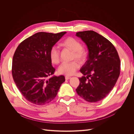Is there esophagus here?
Listing matches in <instances>:
<instances>
[{"instance_id": "1", "label": "esophagus", "mask_w": 134, "mask_h": 134, "mask_svg": "<svg viewBox=\"0 0 134 134\" xmlns=\"http://www.w3.org/2000/svg\"><path fill=\"white\" fill-rule=\"evenodd\" d=\"M65 79H66V80H68V79H70L71 78V76H69V75H66L65 77Z\"/></svg>"}]
</instances>
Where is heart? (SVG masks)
<instances>
[{"mask_svg": "<svg viewBox=\"0 0 134 134\" xmlns=\"http://www.w3.org/2000/svg\"><path fill=\"white\" fill-rule=\"evenodd\" d=\"M63 46L69 48L73 51V57L80 61H83L86 57V49L81 45V43L77 39L69 37L65 39L62 43ZM49 56L52 63L57 64L60 62V52L58 48L54 46L50 50ZM79 68V63L73 61L69 63H63L58 68V72L61 74L71 75L73 74Z\"/></svg>", "mask_w": 134, "mask_h": 134, "instance_id": "1", "label": "heart"}]
</instances>
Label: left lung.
<instances>
[{
	"instance_id": "left-lung-1",
	"label": "left lung",
	"mask_w": 134,
	"mask_h": 134,
	"mask_svg": "<svg viewBox=\"0 0 134 134\" xmlns=\"http://www.w3.org/2000/svg\"><path fill=\"white\" fill-rule=\"evenodd\" d=\"M86 44L87 60L81 68L83 74L76 93L87 102L94 103L111 92L120 74V60L112 43L93 31L76 33Z\"/></svg>"
}]
</instances>
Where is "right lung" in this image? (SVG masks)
<instances>
[{
    "label": "right lung",
    "instance_id": "1",
    "mask_svg": "<svg viewBox=\"0 0 134 134\" xmlns=\"http://www.w3.org/2000/svg\"><path fill=\"white\" fill-rule=\"evenodd\" d=\"M66 33L40 32L19 44L12 61V76L23 96L36 105L46 104L53 100L64 82V75H53L49 56L51 48Z\"/></svg>",
    "mask_w": 134,
    "mask_h": 134
}]
</instances>
